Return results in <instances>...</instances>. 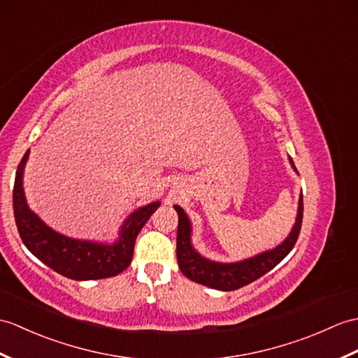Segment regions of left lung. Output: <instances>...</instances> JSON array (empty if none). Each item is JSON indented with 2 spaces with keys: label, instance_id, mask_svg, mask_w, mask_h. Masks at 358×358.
<instances>
[{
  "label": "left lung",
  "instance_id": "8db88e82",
  "mask_svg": "<svg viewBox=\"0 0 358 358\" xmlns=\"http://www.w3.org/2000/svg\"><path fill=\"white\" fill-rule=\"evenodd\" d=\"M289 162H292L294 168L293 160L289 159ZM176 207V210L178 213L177 259L181 273L185 274L187 279L196 282V284H201L215 289H221V292H234V289L245 287L276 267V265L293 250L299 234H301L303 218V198L301 195L293 231L279 247L243 262L218 264L204 259L203 256H199L194 250V247L190 245V222L186 217V213L181 207Z\"/></svg>",
  "mask_w": 358,
  "mask_h": 358
}]
</instances>
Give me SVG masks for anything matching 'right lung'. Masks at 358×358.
<instances>
[{
  "mask_svg": "<svg viewBox=\"0 0 358 358\" xmlns=\"http://www.w3.org/2000/svg\"><path fill=\"white\" fill-rule=\"evenodd\" d=\"M27 157L29 151L18 164L13 186V213L24 245L47 267L74 280L113 278L128 268L138 231L160 203L148 204L132 213L123 224L119 243L113 245L66 238L47 227L27 207L22 190V171Z\"/></svg>",
  "mask_w": 358,
  "mask_h": 358,
  "instance_id": "obj_1",
  "label": "right lung"
}]
</instances>
